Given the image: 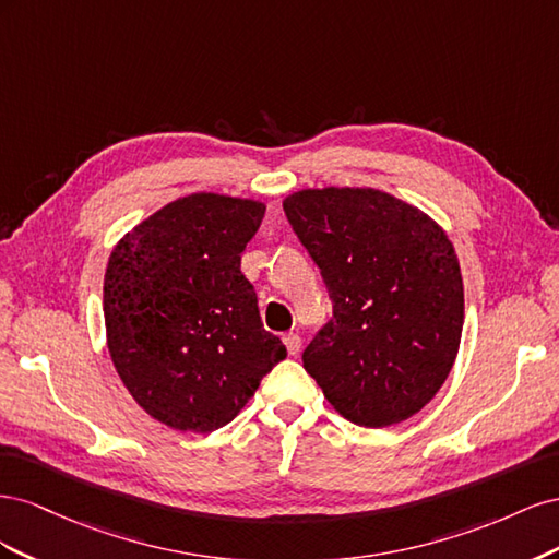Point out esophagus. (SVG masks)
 <instances>
[{"instance_id": "34e87169", "label": "esophagus", "mask_w": 559, "mask_h": 559, "mask_svg": "<svg viewBox=\"0 0 559 559\" xmlns=\"http://www.w3.org/2000/svg\"><path fill=\"white\" fill-rule=\"evenodd\" d=\"M284 345H286V352H289L292 357H296V354L300 352V337L296 333H286L284 335Z\"/></svg>"}]
</instances>
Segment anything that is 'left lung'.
Segmentation results:
<instances>
[{"label":"left lung","mask_w":559,"mask_h":559,"mask_svg":"<svg viewBox=\"0 0 559 559\" xmlns=\"http://www.w3.org/2000/svg\"><path fill=\"white\" fill-rule=\"evenodd\" d=\"M282 205L333 300L302 366L354 425L382 429L417 415L462 343L464 284L448 233L370 186L300 189Z\"/></svg>","instance_id":"8db88e82"}]
</instances>
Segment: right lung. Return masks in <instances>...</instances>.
<instances>
[{
  "instance_id": "right-lung-1",
  "label": "right lung",
  "mask_w": 559,
  "mask_h": 559,
  "mask_svg": "<svg viewBox=\"0 0 559 559\" xmlns=\"http://www.w3.org/2000/svg\"><path fill=\"white\" fill-rule=\"evenodd\" d=\"M263 214L261 200L198 191L167 202L111 249L109 357L140 408L175 431L222 429L286 357L240 270Z\"/></svg>"
}]
</instances>
